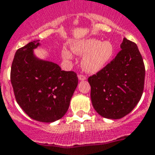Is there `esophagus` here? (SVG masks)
<instances>
[{
  "mask_svg": "<svg viewBox=\"0 0 155 155\" xmlns=\"http://www.w3.org/2000/svg\"><path fill=\"white\" fill-rule=\"evenodd\" d=\"M78 79H79V80H85L87 79V77L85 76V75H78Z\"/></svg>",
  "mask_w": 155,
  "mask_h": 155,
  "instance_id": "obj_1",
  "label": "esophagus"
}]
</instances>
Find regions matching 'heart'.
<instances>
[{"label":"heart","mask_w":155,"mask_h":155,"mask_svg":"<svg viewBox=\"0 0 155 155\" xmlns=\"http://www.w3.org/2000/svg\"><path fill=\"white\" fill-rule=\"evenodd\" d=\"M71 50L82 59V68L87 73L95 74L102 71L110 63L114 53V46L110 41H103L95 38L85 39L74 42ZM64 60L70 61L73 53L64 48L61 51Z\"/></svg>","instance_id":"heart-1"}]
</instances>
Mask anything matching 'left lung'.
I'll list each match as a JSON object with an SVG mask.
<instances>
[{"instance_id":"obj_1","label":"left lung","mask_w":155,"mask_h":155,"mask_svg":"<svg viewBox=\"0 0 155 155\" xmlns=\"http://www.w3.org/2000/svg\"><path fill=\"white\" fill-rule=\"evenodd\" d=\"M121 51L102 71L88 78L93 107L104 118L121 119L140 100L145 67L136 44L123 38Z\"/></svg>"}]
</instances>
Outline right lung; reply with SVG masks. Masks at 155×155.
<instances>
[{"mask_svg": "<svg viewBox=\"0 0 155 155\" xmlns=\"http://www.w3.org/2000/svg\"><path fill=\"white\" fill-rule=\"evenodd\" d=\"M40 40L18 49L11 68V83L19 106L31 119L42 123L59 120L68 110L78 85L73 71L37 57Z\"/></svg>", "mask_w": 155, "mask_h": 155, "instance_id": "obj_1", "label": "right lung"}]
</instances>
